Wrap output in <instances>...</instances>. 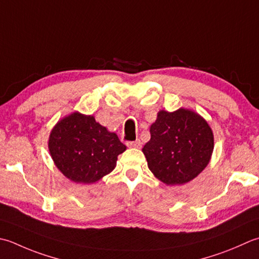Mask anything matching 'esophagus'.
<instances>
[{
	"label": "esophagus",
	"instance_id": "esophagus-1",
	"mask_svg": "<svg viewBox=\"0 0 259 259\" xmlns=\"http://www.w3.org/2000/svg\"><path fill=\"white\" fill-rule=\"evenodd\" d=\"M126 146L133 147V148H140V147H141V141L139 139H137L135 141H128V143H126Z\"/></svg>",
	"mask_w": 259,
	"mask_h": 259
}]
</instances>
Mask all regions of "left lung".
Instances as JSON below:
<instances>
[{
  "instance_id": "obj_1",
  "label": "left lung",
  "mask_w": 259,
  "mask_h": 259,
  "mask_svg": "<svg viewBox=\"0 0 259 259\" xmlns=\"http://www.w3.org/2000/svg\"><path fill=\"white\" fill-rule=\"evenodd\" d=\"M143 151L149 169L159 181L167 185L184 184L209 164L213 134L206 121L190 110L160 111Z\"/></svg>"
}]
</instances>
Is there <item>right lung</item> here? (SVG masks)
Listing matches in <instances>:
<instances>
[{
    "label": "right lung",
    "mask_w": 259,
    "mask_h": 259,
    "mask_svg": "<svg viewBox=\"0 0 259 259\" xmlns=\"http://www.w3.org/2000/svg\"><path fill=\"white\" fill-rule=\"evenodd\" d=\"M56 166L76 183H94L114 169L126 147L92 115L75 112L56 124L49 137Z\"/></svg>",
    "instance_id": "obj_1"
}]
</instances>
